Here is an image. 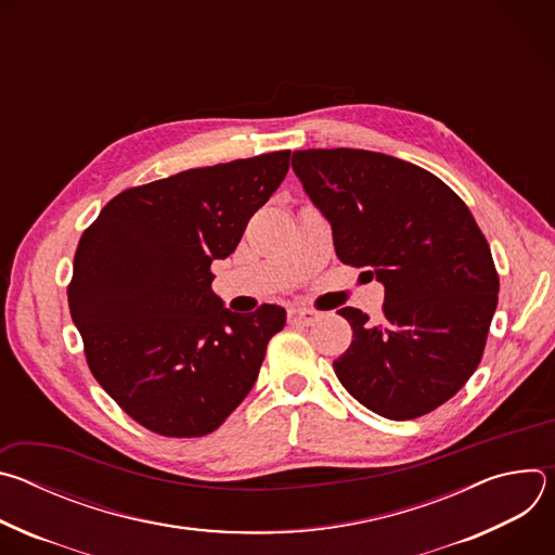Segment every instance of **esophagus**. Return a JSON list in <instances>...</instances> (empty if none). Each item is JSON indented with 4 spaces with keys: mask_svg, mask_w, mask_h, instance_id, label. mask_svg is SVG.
<instances>
[{
    "mask_svg": "<svg viewBox=\"0 0 555 555\" xmlns=\"http://www.w3.org/2000/svg\"><path fill=\"white\" fill-rule=\"evenodd\" d=\"M287 321L292 325H302V327H309L313 325L315 321H319V313H315L313 309H307V307H292L287 311Z\"/></svg>",
    "mask_w": 555,
    "mask_h": 555,
    "instance_id": "obj_1",
    "label": "esophagus"
}]
</instances>
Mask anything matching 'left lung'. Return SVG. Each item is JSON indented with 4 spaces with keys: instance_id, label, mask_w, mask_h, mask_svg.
<instances>
[{
    "instance_id": "1",
    "label": "left lung",
    "mask_w": 555,
    "mask_h": 555,
    "mask_svg": "<svg viewBox=\"0 0 555 555\" xmlns=\"http://www.w3.org/2000/svg\"><path fill=\"white\" fill-rule=\"evenodd\" d=\"M292 169L330 219L336 255L384 285L382 321L356 307L334 360L340 384L369 411L422 417L477 371L499 302V272L465 202L437 176L364 149L294 151Z\"/></svg>"
}]
</instances>
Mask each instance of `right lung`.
<instances>
[{
	"instance_id": "1",
	"label": "right lung",
	"mask_w": 555,
	"mask_h": 555,
	"mask_svg": "<svg viewBox=\"0 0 555 555\" xmlns=\"http://www.w3.org/2000/svg\"><path fill=\"white\" fill-rule=\"evenodd\" d=\"M292 151L189 169L118 193L83 232L67 305L109 398L146 430H217L257 382L285 309L234 313L210 263L234 253L281 186Z\"/></svg>"
}]
</instances>
